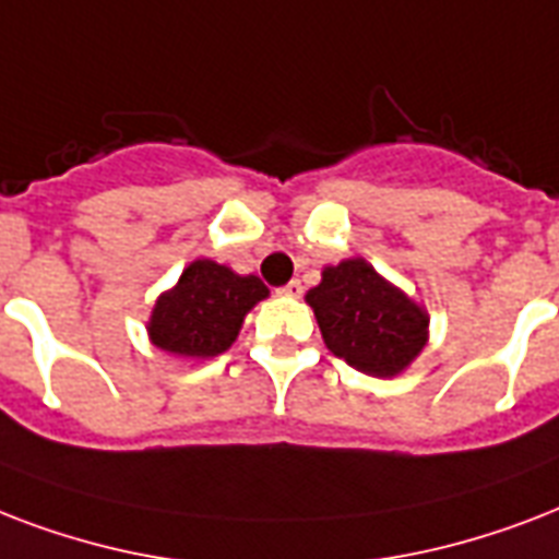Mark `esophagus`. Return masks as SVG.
Here are the masks:
<instances>
[{"mask_svg":"<svg viewBox=\"0 0 559 559\" xmlns=\"http://www.w3.org/2000/svg\"><path fill=\"white\" fill-rule=\"evenodd\" d=\"M280 294H283V297H300V294H302V283H300V280H292V283L280 288Z\"/></svg>","mask_w":559,"mask_h":559,"instance_id":"obj_1","label":"esophagus"}]
</instances>
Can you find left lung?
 I'll return each mask as SVG.
<instances>
[{"instance_id":"8db88e82","label":"left lung","mask_w":559,"mask_h":559,"mask_svg":"<svg viewBox=\"0 0 559 559\" xmlns=\"http://www.w3.org/2000/svg\"><path fill=\"white\" fill-rule=\"evenodd\" d=\"M306 302L329 353L358 373L393 379L428 344V311L361 257L323 267Z\"/></svg>"}]
</instances>
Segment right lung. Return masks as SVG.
I'll use <instances>...</instances> for the list:
<instances>
[{
    "label": "right lung",
    "mask_w": 559,
    "mask_h": 559,
    "mask_svg": "<svg viewBox=\"0 0 559 559\" xmlns=\"http://www.w3.org/2000/svg\"><path fill=\"white\" fill-rule=\"evenodd\" d=\"M265 297L267 285L259 276L194 259L154 302L148 341L166 356L206 361L233 347L248 311Z\"/></svg>",
    "instance_id": "1"
}]
</instances>
